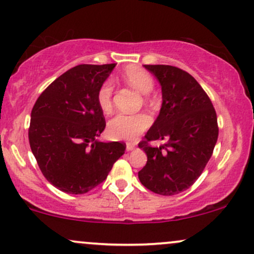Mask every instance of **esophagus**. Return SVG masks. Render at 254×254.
<instances>
[{
  "label": "esophagus",
  "mask_w": 254,
  "mask_h": 254,
  "mask_svg": "<svg viewBox=\"0 0 254 254\" xmlns=\"http://www.w3.org/2000/svg\"><path fill=\"white\" fill-rule=\"evenodd\" d=\"M135 148V144L133 143H127V150H132Z\"/></svg>",
  "instance_id": "obj_1"
}]
</instances>
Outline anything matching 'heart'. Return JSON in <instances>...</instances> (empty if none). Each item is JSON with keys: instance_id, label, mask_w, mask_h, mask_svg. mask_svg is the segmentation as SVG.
Here are the masks:
<instances>
[{"instance_id": "heart-1", "label": "heart", "mask_w": 254, "mask_h": 254, "mask_svg": "<svg viewBox=\"0 0 254 254\" xmlns=\"http://www.w3.org/2000/svg\"><path fill=\"white\" fill-rule=\"evenodd\" d=\"M123 77L133 88L142 93H149L154 87V80L151 75L144 69L137 65H130L124 69ZM113 80L106 78L97 92V104L101 112L110 113L113 109ZM151 124V118L147 113L136 115H117L107 123L106 132L111 139L117 141H132L137 136L144 132Z\"/></svg>"}]
</instances>
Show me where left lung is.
I'll use <instances>...</instances> for the list:
<instances>
[{"instance_id": "8db88e82", "label": "left lung", "mask_w": 254, "mask_h": 254, "mask_svg": "<svg viewBox=\"0 0 254 254\" xmlns=\"http://www.w3.org/2000/svg\"><path fill=\"white\" fill-rule=\"evenodd\" d=\"M144 66L161 83L162 106L138 143L148 157L138 178L154 193L173 196L193 185L211 157L218 136L216 111L188 71L165 64ZM156 139L165 143L150 146Z\"/></svg>"}]
</instances>
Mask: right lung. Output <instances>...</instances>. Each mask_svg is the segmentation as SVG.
<instances>
[{"instance_id":"add662e5","label":"right lung","mask_w":254,"mask_h":254,"mask_svg":"<svg viewBox=\"0 0 254 254\" xmlns=\"http://www.w3.org/2000/svg\"><path fill=\"white\" fill-rule=\"evenodd\" d=\"M116 63L80 64L46 87L31 112L28 141L43 176L58 190L86 193L106 179L123 142H98L106 122L97 92Z\"/></svg>"}]
</instances>
